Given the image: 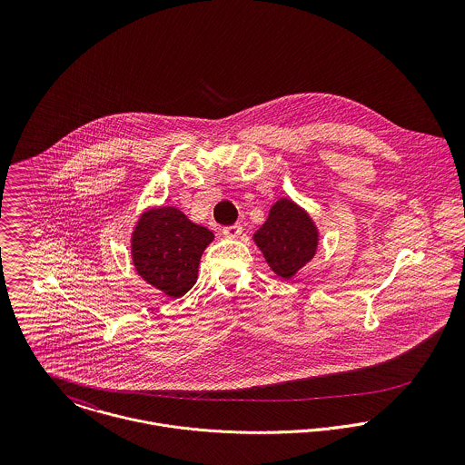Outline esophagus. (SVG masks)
Returning a JSON list of instances; mask_svg holds the SVG:
<instances>
[{
  "label": "esophagus",
  "mask_w": 465,
  "mask_h": 465,
  "mask_svg": "<svg viewBox=\"0 0 465 465\" xmlns=\"http://www.w3.org/2000/svg\"><path fill=\"white\" fill-rule=\"evenodd\" d=\"M222 234H223L225 238H229V240H234V238H238V236L242 234V225H240V223H234V225L223 227V229H222Z\"/></svg>",
  "instance_id": "34e87169"
}]
</instances>
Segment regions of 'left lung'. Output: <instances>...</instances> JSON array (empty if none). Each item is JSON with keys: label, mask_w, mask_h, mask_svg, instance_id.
<instances>
[{"label": "left lung", "mask_w": 465, "mask_h": 465, "mask_svg": "<svg viewBox=\"0 0 465 465\" xmlns=\"http://www.w3.org/2000/svg\"><path fill=\"white\" fill-rule=\"evenodd\" d=\"M252 240L272 272L290 281L315 258L321 232L304 207L284 197L270 207Z\"/></svg>", "instance_id": "1"}]
</instances>
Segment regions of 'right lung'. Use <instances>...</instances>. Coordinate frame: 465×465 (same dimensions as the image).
Returning <instances> with one entry per match:
<instances>
[{
	"mask_svg": "<svg viewBox=\"0 0 465 465\" xmlns=\"http://www.w3.org/2000/svg\"><path fill=\"white\" fill-rule=\"evenodd\" d=\"M213 240V231L192 222L179 207H148L131 234L134 270L150 286L179 299L197 282L200 258Z\"/></svg>",
	"mask_w": 465,
	"mask_h": 465,
	"instance_id": "obj_1",
	"label": "right lung"
}]
</instances>
